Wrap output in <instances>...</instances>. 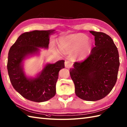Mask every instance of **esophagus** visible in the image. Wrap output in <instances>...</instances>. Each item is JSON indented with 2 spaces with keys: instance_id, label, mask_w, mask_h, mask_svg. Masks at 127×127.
Listing matches in <instances>:
<instances>
[{
  "instance_id": "1",
  "label": "esophagus",
  "mask_w": 127,
  "mask_h": 127,
  "mask_svg": "<svg viewBox=\"0 0 127 127\" xmlns=\"http://www.w3.org/2000/svg\"><path fill=\"white\" fill-rule=\"evenodd\" d=\"M72 64L71 63L70 61H65V66L66 68H70V67H71Z\"/></svg>"
}]
</instances>
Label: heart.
<instances>
[{"mask_svg": "<svg viewBox=\"0 0 127 127\" xmlns=\"http://www.w3.org/2000/svg\"><path fill=\"white\" fill-rule=\"evenodd\" d=\"M59 46L62 50L70 52H75L80 49L79 55L80 58H82L91 52L93 45L86 35L81 34L61 40Z\"/></svg>", "mask_w": 127, "mask_h": 127, "instance_id": "1", "label": "heart"}]
</instances>
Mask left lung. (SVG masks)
I'll list each match as a JSON object with an SVG mask.
<instances>
[{"mask_svg":"<svg viewBox=\"0 0 127 127\" xmlns=\"http://www.w3.org/2000/svg\"><path fill=\"white\" fill-rule=\"evenodd\" d=\"M95 46L85 61L75 62L70 69L75 94L86 101L106 96L116 84L120 66L119 54L111 37L102 32L90 31Z\"/></svg>","mask_w":127,"mask_h":127,"instance_id":"obj_1","label":"left lung"}]
</instances>
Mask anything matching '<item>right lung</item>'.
Here are the masks:
<instances>
[{
	"label": "right lung",
	"mask_w": 127,
	"mask_h": 127,
	"mask_svg": "<svg viewBox=\"0 0 127 127\" xmlns=\"http://www.w3.org/2000/svg\"><path fill=\"white\" fill-rule=\"evenodd\" d=\"M55 30L26 32L18 37L9 51L7 68L10 82L15 90L32 101H47L55 95L59 71L64 68V60L47 63L35 77L26 76L23 61L28 57L39 55L40 48L47 49L50 36Z\"/></svg>",
	"instance_id": "1"
}]
</instances>
